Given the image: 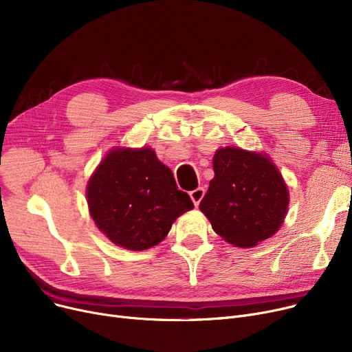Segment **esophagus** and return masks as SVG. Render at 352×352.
<instances>
[{
    "label": "esophagus",
    "instance_id": "1",
    "mask_svg": "<svg viewBox=\"0 0 352 352\" xmlns=\"http://www.w3.org/2000/svg\"><path fill=\"white\" fill-rule=\"evenodd\" d=\"M204 194H206V190L202 188V187H198V188H195L194 191H191V192H190V197H191V199H192V202H194V206H195V207H198V206H199V202H201L202 197H204Z\"/></svg>",
    "mask_w": 352,
    "mask_h": 352
}]
</instances>
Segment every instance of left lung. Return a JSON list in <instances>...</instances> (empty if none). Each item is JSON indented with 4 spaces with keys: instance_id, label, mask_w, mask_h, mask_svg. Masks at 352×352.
Returning <instances> with one entry per match:
<instances>
[{
    "instance_id": "left-lung-1",
    "label": "left lung",
    "mask_w": 352,
    "mask_h": 352,
    "mask_svg": "<svg viewBox=\"0 0 352 352\" xmlns=\"http://www.w3.org/2000/svg\"><path fill=\"white\" fill-rule=\"evenodd\" d=\"M214 178L199 202L212 230L235 247H254L280 230L288 210V188L265 154L219 148Z\"/></svg>"
}]
</instances>
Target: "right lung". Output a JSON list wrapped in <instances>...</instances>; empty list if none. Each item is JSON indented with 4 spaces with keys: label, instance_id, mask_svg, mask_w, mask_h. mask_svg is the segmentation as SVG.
<instances>
[{
    "label": "right lung",
    "instance_id": "add662e5",
    "mask_svg": "<svg viewBox=\"0 0 352 352\" xmlns=\"http://www.w3.org/2000/svg\"><path fill=\"white\" fill-rule=\"evenodd\" d=\"M92 219L116 245L142 251L160 244L174 221L194 208L173 171L151 148H116L88 181Z\"/></svg>",
    "mask_w": 352,
    "mask_h": 352
}]
</instances>
